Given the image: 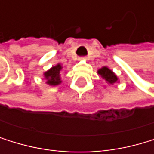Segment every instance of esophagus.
Here are the masks:
<instances>
[{
    "mask_svg": "<svg viewBox=\"0 0 154 154\" xmlns=\"http://www.w3.org/2000/svg\"><path fill=\"white\" fill-rule=\"evenodd\" d=\"M82 59H85V57H82Z\"/></svg>",
    "mask_w": 154,
    "mask_h": 154,
    "instance_id": "34e87169",
    "label": "esophagus"
}]
</instances>
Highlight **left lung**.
Listing matches in <instances>:
<instances>
[{
  "mask_svg": "<svg viewBox=\"0 0 154 154\" xmlns=\"http://www.w3.org/2000/svg\"><path fill=\"white\" fill-rule=\"evenodd\" d=\"M98 73L103 76V78L107 81L109 82L110 84H114L116 82L117 80V76L113 73V71L110 70L109 68L107 67H103V68H100Z\"/></svg>",
  "mask_w": 154,
  "mask_h": 154,
  "instance_id": "8db88e82",
  "label": "left lung"
}]
</instances>
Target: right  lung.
I'll use <instances>...</instances> for the list:
<instances>
[{
  "mask_svg": "<svg viewBox=\"0 0 154 154\" xmlns=\"http://www.w3.org/2000/svg\"><path fill=\"white\" fill-rule=\"evenodd\" d=\"M62 69V66L60 64H57L55 66H52L49 71H47L44 75L45 78L48 79L47 83L49 85H52V86H55L61 83L60 80V71Z\"/></svg>",
  "mask_w": 154,
  "mask_h": 154,
  "instance_id": "1",
  "label": "right lung"
}]
</instances>
